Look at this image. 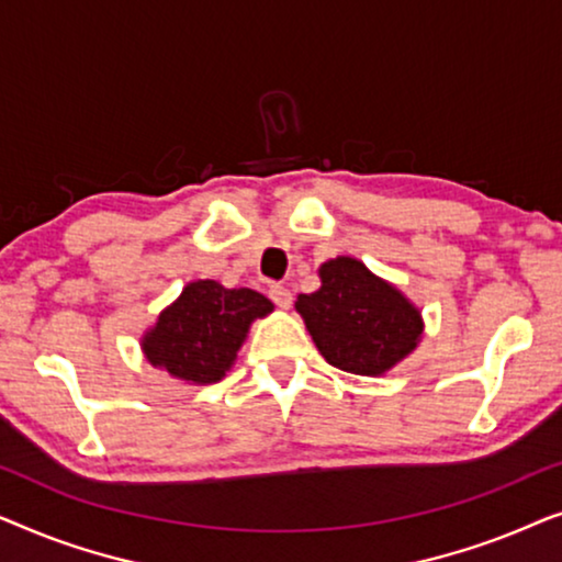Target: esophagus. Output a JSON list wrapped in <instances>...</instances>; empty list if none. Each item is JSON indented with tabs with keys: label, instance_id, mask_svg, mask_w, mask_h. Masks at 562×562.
Instances as JSON below:
<instances>
[{
	"label": "esophagus",
	"instance_id": "34e87169",
	"mask_svg": "<svg viewBox=\"0 0 562 562\" xmlns=\"http://www.w3.org/2000/svg\"><path fill=\"white\" fill-rule=\"evenodd\" d=\"M268 296L273 299L276 306H281V310H289L291 302H294V294L286 286H281V283H273L271 289H268Z\"/></svg>",
	"mask_w": 562,
	"mask_h": 562
}]
</instances>
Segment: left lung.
I'll use <instances>...</instances> for the list:
<instances>
[{"mask_svg": "<svg viewBox=\"0 0 562 562\" xmlns=\"http://www.w3.org/2000/svg\"><path fill=\"white\" fill-rule=\"evenodd\" d=\"M319 279L314 294H299L296 312L329 366L381 375L417 348L425 329L419 310L360 260H327Z\"/></svg>", "mask_w": 562, "mask_h": 562, "instance_id": "left-lung-1", "label": "left lung"}]
</instances>
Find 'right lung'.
<instances>
[{
    "instance_id": "right-lung-1",
    "label": "right lung",
    "mask_w": 562,
    "mask_h": 562,
    "mask_svg": "<svg viewBox=\"0 0 562 562\" xmlns=\"http://www.w3.org/2000/svg\"><path fill=\"white\" fill-rule=\"evenodd\" d=\"M273 312V304L252 289H225L217 281H191L143 337L150 366L173 379L217 383L235 363L252 319Z\"/></svg>"
}]
</instances>
